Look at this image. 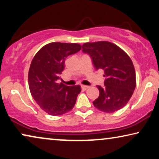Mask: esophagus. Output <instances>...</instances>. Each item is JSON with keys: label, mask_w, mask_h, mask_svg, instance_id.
<instances>
[{"label": "esophagus", "mask_w": 159, "mask_h": 159, "mask_svg": "<svg viewBox=\"0 0 159 159\" xmlns=\"http://www.w3.org/2000/svg\"><path fill=\"white\" fill-rule=\"evenodd\" d=\"M81 88H82V90H86L87 89H88V88H89V86L82 85V86H81Z\"/></svg>", "instance_id": "1"}]
</instances>
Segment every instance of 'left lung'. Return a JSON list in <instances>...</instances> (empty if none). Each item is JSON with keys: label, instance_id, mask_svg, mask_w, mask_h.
<instances>
[{"label": "left lung", "instance_id": "obj_1", "mask_svg": "<svg viewBox=\"0 0 159 159\" xmlns=\"http://www.w3.org/2000/svg\"><path fill=\"white\" fill-rule=\"evenodd\" d=\"M82 52L88 54L96 70H103L104 86L97 85L100 94L93 101L98 109L113 113L123 108L136 87L134 65L127 53L117 45L107 41L87 43Z\"/></svg>", "mask_w": 159, "mask_h": 159}]
</instances>
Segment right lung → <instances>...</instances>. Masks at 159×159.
I'll return each instance as SVG.
<instances>
[{
	"mask_svg": "<svg viewBox=\"0 0 159 159\" xmlns=\"http://www.w3.org/2000/svg\"><path fill=\"white\" fill-rule=\"evenodd\" d=\"M81 50L77 43H51L39 51L30 64L28 82L32 98L42 109L52 116L71 111L75 105L80 86L58 83L69 56Z\"/></svg>",
	"mask_w": 159,
	"mask_h": 159,
	"instance_id": "obj_1",
	"label": "right lung"
}]
</instances>
